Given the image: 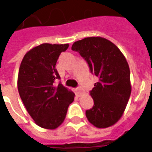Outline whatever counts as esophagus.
I'll return each instance as SVG.
<instances>
[{
    "label": "esophagus",
    "mask_w": 152,
    "mask_h": 152,
    "mask_svg": "<svg viewBox=\"0 0 152 152\" xmlns=\"http://www.w3.org/2000/svg\"><path fill=\"white\" fill-rule=\"evenodd\" d=\"M75 91H76V94H77V96H81V94H83V90L81 87H78V88H77L75 89Z\"/></svg>",
    "instance_id": "obj_1"
}]
</instances>
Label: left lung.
<instances>
[{"label": "left lung", "instance_id": "1", "mask_svg": "<svg viewBox=\"0 0 152 152\" xmlns=\"http://www.w3.org/2000/svg\"><path fill=\"white\" fill-rule=\"evenodd\" d=\"M71 49L80 54L91 74L99 78L90 91L94 106L85 112L87 118L98 128L113 125L122 116L132 91L126 59L116 45L101 37L76 41Z\"/></svg>", "mask_w": 152, "mask_h": 152}]
</instances>
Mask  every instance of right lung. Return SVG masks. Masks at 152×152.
Returning <instances> with one entry per match:
<instances>
[{
    "mask_svg": "<svg viewBox=\"0 0 152 152\" xmlns=\"http://www.w3.org/2000/svg\"><path fill=\"white\" fill-rule=\"evenodd\" d=\"M69 45L42 44L24 55L18 73V88L26 109L38 126L55 129L62 124L75 94L61 82L55 68L59 55Z\"/></svg>",
    "mask_w": 152,
    "mask_h": 152,
    "instance_id": "obj_1",
    "label": "right lung"
}]
</instances>
